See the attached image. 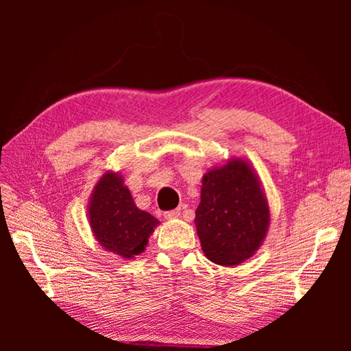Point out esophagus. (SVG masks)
I'll list each match as a JSON object with an SVG mask.
<instances>
[{"label":"esophagus","mask_w":351,"mask_h":351,"mask_svg":"<svg viewBox=\"0 0 351 351\" xmlns=\"http://www.w3.org/2000/svg\"><path fill=\"white\" fill-rule=\"evenodd\" d=\"M180 215H181V210H180V209L169 210V212H165V213H164L165 219H175V218H180Z\"/></svg>","instance_id":"obj_1"}]
</instances>
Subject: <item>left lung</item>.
Segmentation results:
<instances>
[{
  "label": "left lung",
  "mask_w": 351,
  "mask_h": 351,
  "mask_svg": "<svg viewBox=\"0 0 351 351\" xmlns=\"http://www.w3.org/2000/svg\"><path fill=\"white\" fill-rule=\"evenodd\" d=\"M195 213L201 249L221 266L251 258L266 239L271 221L260 178L243 158L207 170Z\"/></svg>",
  "instance_id": "1"
}]
</instances>
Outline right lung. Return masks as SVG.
<instances>
[{
    "mask_svg": "<svg viewBox=\"0 0 351 351\" xmlns=\"http://www.w3.org/2000/svg\"><path fill=\"white\" fill-rule=\"evenodd\" d=\"M88 219L99 245L122 258H134L144 252L159 224L156 218L134 204L123 176L112 170L105 171L94 186Z\"/></svg>",
    "mask_w": 351,
    "mask_h": 351,
    "instance_id": "1",
    "label": "right lung"
}]
</instances>
